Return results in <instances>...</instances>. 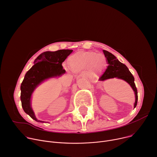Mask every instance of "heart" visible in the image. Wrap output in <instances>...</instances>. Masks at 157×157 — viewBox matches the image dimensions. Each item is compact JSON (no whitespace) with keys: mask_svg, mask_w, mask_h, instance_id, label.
Wrapping results in <instances>:
<instances>
[{"mask_svg":"<svg viewBox=\"0 0 157 157\" xmlns=\"http://www.w3.org/2000/svg\"><path fill=\"white\" fill-rule=\"evenodd\" d=\"M71 69L79 71L83 69L90 67L95 72L100 71L106 64V58L101 54L82 53L73 56L69 60Z\"/></svg>","mask_w":157,"mask_h":157,"instance_id":"heart-1","label":"heart"}]
</instances>
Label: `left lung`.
Here are the masks:
<instances>
[{"label": "left lung", "instance_id": "1", "mask_svg": "<svg viewBox=\"0 0 157 157\" xmlns=\"http://www.w3.org/2000/svg\"><path fill=\"white\" fill-rule=\"evenodd\" d=\"M103 53L107 59L108 66L105 71L99 78V80L105 81L108 79L117 78L128 82L134 91L136 100L134 108H135L138 103V91L134 83V76L128 67L118 60V59L110 52L103 50Z\"/></svg>", "mask_w": 157, "mask_h": 157}]
</instances>
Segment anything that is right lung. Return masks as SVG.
Wrapping results in <instances>:
<instances>
[{"mask_svg": "<svg viewBox=\"0 0 157 157\" xmlns=\"http://www.w3.org/2000/svg\"><path fill=\"white\" fill-rule=\"evenodd\" d=\"M72 50H59L56 52H45L34 61V65L25 75L21 85V101L24 111L38 122L31 107V97L35 89L45 79L60 76L66 72L62 66Z\"/></svg>", "mask_w": 157, "mask_h": 157, "instance_id": "add662e5", "label": "right lung"}]
</instances>
